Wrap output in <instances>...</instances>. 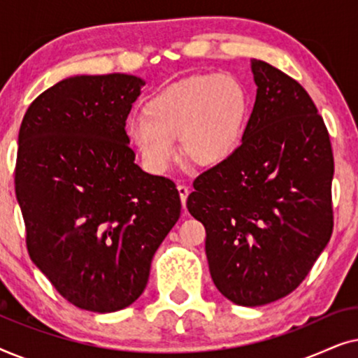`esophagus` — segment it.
Masks as SVG:
<instances>
[{"mask_svg": "<svg viewBox=\"0 0 358 358\" xmlns=\"http://www.w3.org/2000/svg\"><path fill=\"white\" fill-rule=\"evenodd\" d=\"M178 192H179V197H180V203H182V207H185V200L189 197V187H185V185L179 184L178 185Z\"/></svg>", "mask_w": 358, "mask_h": 358, "instance_id": "obj_1", "label": "esophagus"}]
</instances>
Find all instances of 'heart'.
I'll return each instance as SVG.
<instances>
[{
    "mask_svg": "<svg viewBox=\"0 0 358 358\" xmlns=\"http://www.w3.org/2000/svg\"><path fill=\"white\" fill-rule=\"evenodd\" d=\"M127 120L125 134L151 173H164L180 150L197 166L223 164L243 140L249 114L244 86L231 75H194L171 83Z\"/></svg>",
    "mask_w": 358,
    "mask_h": 358,
    "instance_id": "heart-1",
    "label": "heart"
}]
</instances>
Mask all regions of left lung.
<instances>
[{"mask_svg": "<svg viewBox=\"0 0 358 358\" xmlns=\"http://www.w3.org/2000/svg\"><path fill=\"white\" fill-rule=\"evenodd\" d=\"M251 70L257 94L241 145L194 180L187 208L207 231L215 287L261 306L295 290L329 243L334 156L305 87L256 58Z\"/></svg>", "mask_w": 358, "mask_h": 358, "instance_id": "8db88e82", "label": "left lung"}]
</instances>
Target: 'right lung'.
Returning <instances> with one entry per match:
<instances>
[{"label": "right lung", "mask_w": 358, "mask_h": 358, "mask_svg": "<svg viewBox=\"0 0 358 358\" xmlns=\"http://www.w3.org/2000/svg\"><path fill=\"white\" fill-rule=\"evenodd\" d=\"M145 81L71 76L29 106L14 185L32 262L81 310H124L180 215L176 184L135 164L125 120Z\"/></svg>", "instance_id": "right-lung-1"}]
</instances>
